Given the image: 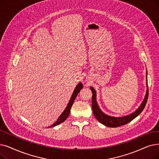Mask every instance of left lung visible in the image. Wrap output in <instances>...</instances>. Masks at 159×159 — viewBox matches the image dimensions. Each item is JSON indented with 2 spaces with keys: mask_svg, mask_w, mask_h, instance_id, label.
Segmentation results:
<instances>
[{
  "mask_svg": "<svg viewBox=\"0 0 159 159\" xmlns=\"http://www.w3.org/2000/svg\"><path fill=\"white\" fill-rule=\"evenodd\" d=\"M148 72L146 70V87L147 90L146 93L145 95V98L141 103L140 107L138 108L134 112H132L131 114L127 115V116H123L121 117H116V116H109L103 112L101 108H99L98 102H97L96 99V91L95 89L93 87H90V89L92 92V107L93 110V113L96 119L98 120L101 123L105 126L109 127H120L125 124L129 123L130 121L134 120L135 118L139 116L142 111L146 105L147 100L148 98Z\"/></svg>",
  "mask_w": 159,
  "mask_h": 159,
  "instance_id": "left-lung-1",
  "label": "left lung"
}]
</instances>
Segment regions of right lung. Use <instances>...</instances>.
I'll use <instances>...</instances> for the list:
<instances>
[{
  "mask_svg": "<svg viewBox=\"0 0 159 159\" xmlns=\"http://www.w3.org/2000/svg\"><path fill=\"white\" fill-rule=\"evenodd\" d=\"M82 87H83V85H82V84L81 83V82H79V83L77 85V86L75 87L74 91H73V93L71 97V99L70 100V102H68V104L66 107V108H65V110H64V112L61 114V115L59 116V118H58V120H57V121L55 122L54 123H53L52 125L49 127H53L54 126H57L58 125H59L60 123L64 122L67 118L69 115H70V110H71V108L74 102V101L76 98V97L77 96V95L79 94V93L80 92V89H82Z\"/></svg>",
  "mask_w": 159,
  "mask_h": 159,
  "instance_id": "1",
  "label": "right lung"
}]
</instances>
